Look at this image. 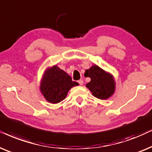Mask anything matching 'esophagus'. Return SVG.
I'll list each match as a JSON object with an SVG mask.
<instances>
[{"mask_svg":"<svg viewBox=\"0 0 152 152\" xmlns=\"http://www.w3.org/2000/svg\"><path fill=\"white\" fill-rule=\"evenodd\" d=\"M78 83H79L80 86H82V85L83 84V80H79L78 81Z\"/></svg>","mask_w":152,"mask_h":152,"instance_id":"esophagus-1","label":"esophagus"}]
</instances>
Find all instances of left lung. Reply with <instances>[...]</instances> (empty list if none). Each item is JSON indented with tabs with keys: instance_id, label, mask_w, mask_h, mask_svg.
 Segmentation results:
<instances>
[{
	"instance_id": "1",
	"label": "left lung",
	"mask_w": 152,
	"mask_h": 152,
	"mask_svg": "<svg viewBox=\"0 0 152 152\" xmlns=\"http://www.w3.org/2000/svg\"><path fill=\"white\" fill-rule=\"evenodd\" d=\"M86 77L91 78L86 87L92 92L93 96L99 99H107L115 92V84L113 76L99 66L94 65L85 73Z\"/></svg>"
}]
</instances>
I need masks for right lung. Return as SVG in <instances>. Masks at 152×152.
<instances>
[{"label":"right lung","instance_id":"obj_1","mask_svg":"<svg viewBox=\"0 0 152 152\" xmlns=\"http://www.w3.org/2000/svg\"><path fill=\"white\" fill-rule=\"evenodd\" d=\"M78 86L71 76L55 65L46 71L40 85V90L48 102L57 104L65 99L69 90Z\"/></svg>","mask_w":152,"mask_h":152}]
</instances>
